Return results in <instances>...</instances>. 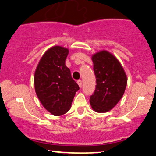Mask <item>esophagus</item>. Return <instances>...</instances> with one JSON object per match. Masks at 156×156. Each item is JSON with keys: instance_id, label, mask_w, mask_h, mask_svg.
<instances>
[{"instance_id": "obj_1", "label": "esophagus", "mask_w": 156, "mask_h": 156, "mask_svg": "<svg viewBox=\"0 0 156 156\" xmlns=\"http://www.w3.org/2000/svg\"><path fill=\"white\" fill-rule=\"evenodd\" d=\"M77 84L79 85V86H80V87H82V80H78V81H77Z\"/></svg>"}]
</instances>
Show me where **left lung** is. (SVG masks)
I'll use <instances>...</instances> for the list:
<instances>
[{
	"label": "left lung",
	"mask_w": 156,
	"mask_h": 156,
	"mask_svg": "<svg viewBox=\"0 0 156 156\" xmlns=\"http://www.w3.org/2000/svg\"><path fill=\"white\" fill-rule=\"evenodd\" d=\"M96 78L94 93L90 103L94 111L103 113L111 110L121 99L127 85V76L116 57L106 50L92 56Z\"/></svg>",
	"instance_id": "obj_1"
}]
</instances>
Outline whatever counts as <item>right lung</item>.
Segmentation results:
<instances>
[{"instance_id": "1", "label": "right lung", "mask_w": 156, "mask_h": 156, "mask_svg": "<svg viewBox=\"0 0 156 156\" xmlns=\"http://www.w3.org/2000/svg\"><path fill=\"white\" fill-rule=\"evenodd\" d=\"M69 49L54 46L41 57L34 74L36 93L43 107L55 116L70 109L75 93L80 87L66 66Z\"/></svg>"}]
</instances>
